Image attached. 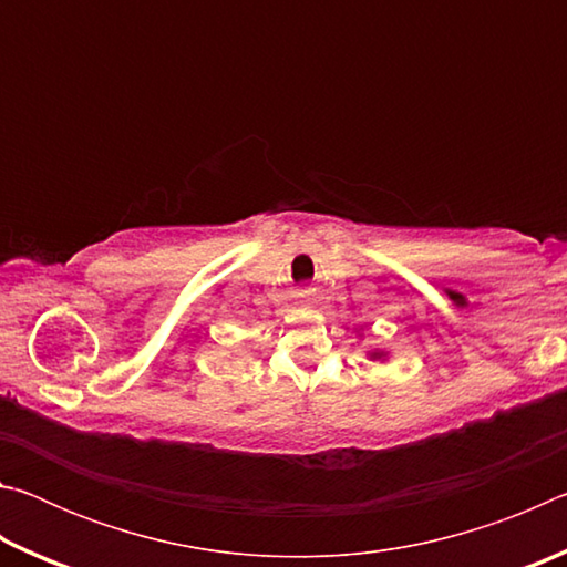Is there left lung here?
<instances>
[{
    "mask_svg": "<svg viewBox=\"0 0 567 567\" xmlns=\"http://www.w3.org/2000/svg\"><path fill=\"white\" fill-rule=\"evenodd\" d=\"M380 354H382V352H372V358H380Z\"/></svg>",
    "mask_w": 567,
    "mask_h": 567,
    "instance_id": "obj_1",
    "label": "left lung"
}]
</instances>
